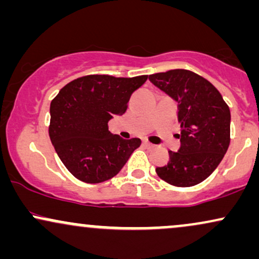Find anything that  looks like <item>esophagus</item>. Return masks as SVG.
Masks as SVG:
<instances>
[{
    "label": "esophagus",
    "instance_id": "34e87169",
    "mask_svg": "<svg viewBox=\"0 0 259 259\" xmlns=\"http://www.w3.org/2000/svg\"><path fill=\"white\" fill-rule=\"evenodd\" d=\"M142 144H144V145H145V146H146L147 148H153V147H154V145H152V144H151V142H148V141H146V140H145V141H144V142H142Z\"/></svg>",
    "mask_w": 259,
    "mask_h": 259
}]
</instances>
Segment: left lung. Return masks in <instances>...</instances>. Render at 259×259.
<instances>
[{
  "label": "left lung",
  "instance_id": "left-lung-1",
  "mask_svg": "<svg viewBox=\"0 0 259 259\" xmlns=\"http://www.w3.org/2000/svg\"><path fill=\"white\" fill-rule=\"evenodd\" d=\"M151 82L178 102L181 134L178 152L156 173L178 187L197 185L214 171L230 144V109L221 92L191 70L173 69L151 74Z\"/></svg>",
  "mask_w": 259,
  "mask_h": 259
}]
</instances>
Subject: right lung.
Returning a JSON list of instances; mask_svg holds the SVG:
<instances>
[{
	"mask_svg": "<svg viewBox=\"0 0 259 259\" xmlns=\"http://www.w3.org/2000/svg\"><path fill=\"white\" fill-rule=\"evenodd\" d=\"M147 75L115 78L92 74L68 82L52 100L49 134L59 159L76 179L99 184L120 171L141 145L108 130L114 115H123L134 91Z\"/></svg>",
	"mask_w": 259,
	"mask_h": 259,
	"instance_id": "1",
	"label": "right lung"
}]
</instances>
